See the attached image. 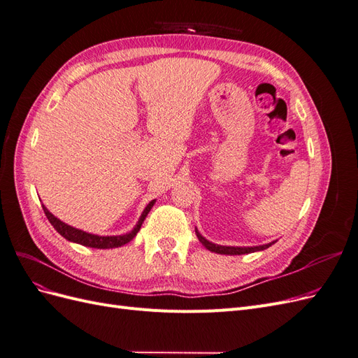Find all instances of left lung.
Segmentation results:
<instances>
[{"label": "left lung", "instance_id": "1", "mask_svg": "<svg viewBox=\"0 0 358 358\" xmlns=\"http://www.w3.org/2000/svg\"><path fill=\"white\" fill-rule=\"evenodd\" d=\"M196 234L199 237V241L206 246V249H209L212 252L216 254H225V255H242V254H249V252H255V251H263V249L272 246V243L268 245H263V246H254V248H237V246H221V245H215L209 241H206L204 237L197 231L196 229Z\"/></svg>", "mask_w": 358, "mask_h": 358}]
</instances>
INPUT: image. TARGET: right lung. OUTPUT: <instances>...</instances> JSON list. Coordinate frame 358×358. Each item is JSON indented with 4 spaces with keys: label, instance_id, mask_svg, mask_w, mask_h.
Masks as SVG:
<instances>
[{
    "label": "right lung",
    "instance_id": "obj_1",
    "mask_svg": "<svg viewBox=\"0 0 358 358\" xmlns=\"http://www.w3.org/2000/svg\"><path fill=\"white\" fill-rule=\"evenodd\" d=\"M155 200L150 201L146 209L143 210L142 216H140V220L137 222V225L134 227L133 231H129L127 234H122V236H96V234H90V233H85L82 230H78V229H73L71 225H67L66 222L59 221L58 218H55L45 206H43V210H45V215L48 216L49 222L53 225V229H55L62 237H66L67 241L70 242H74V243H80L83 246H90V248H96V249H107V248H117V246H122L125 243H128L129 241L134 239V236L138 233L140 227H142L145 218L148 216L149 210L152 209Z\"/></svg>",
    "mask_w": 358,
    "mask_h": 358
}]
</instances>
